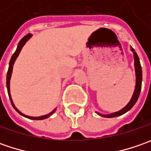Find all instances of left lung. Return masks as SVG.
I'll return each instance as SVG.
<instances>
[{
	"mask_svg": "<svg viewBox=\"0 0 151 151\" xmlns=\"http://www.w3.org/2000/svg\"><path fill=\"white\" fill-rule=\"evenodd\" d=\"M131 50L134 53V67H135V74H136V86H135V90L133 94V96L131 98L130 101L128 103V105L125 107H124L122 110H120L117 113H112V114H108V115H102L101 113H98L100 116L105 117V118H114V117H118L122 114H124L126 112H128L129 110H130L132 107H134V105L136 103L137 100L139 98L140 91H141V84H142V69H141V65H140V62H139V56L136 54V52H134V50L131 47Z\"/></svg>",
	"mask_w": 151,
	"mask_h": 151,
	"instance_id": "1",
	"label": "left lung"
}]
</instances>
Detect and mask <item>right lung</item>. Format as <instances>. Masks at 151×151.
<instances>
[{
	"instance_id": "add662e5",
	"label": "right lung",
	"mask_w": 151,
	"mask_h": 151,
	"mask_svg": "<svg viewBox=\"0 0 151 151\" xmlns=\"http://www.w3.org/2000/svg\"><path fill=\"white\" fill-rule=\"evenodd\" d=\"M31 37H32V34L28 33L27 35L24 36L23 38L21 39L20 42L18 43L17 50L15 51V53L13 54V55L12 56V58H11V60H10V63H9L8 71H7V75H6V87H7V92H8L9 98H10V100H11V103H12V107H14V109L17 111V113H19V114H21L22 116H24V117H26V118H27V119H33V120H42V119H47V118H49L50 116H51V115L55 112V109L54 110V111H52L50 113H49V114L44 115V116H41V117H30V116H27V115H25V114H23V113H21L20 111H19L17 107H15V105L13 104V101H12V97H11V94H10V79H11V76H12V72L13 64H14V62L15 60H16V59H17V57L18 55H19V53H20L22 48L23 47V45L26 44L27 41L29 38H31Z\"/></svg>"
}]
</instances>
